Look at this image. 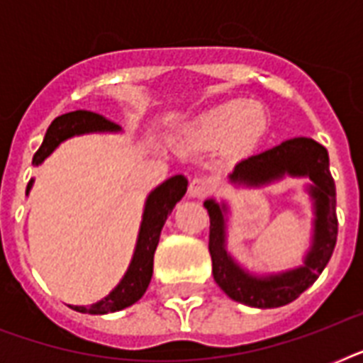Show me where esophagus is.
Instances as JSON below:
<instances>
[{
  "mask_svg": "<svg viewBox=\"0 0 363 363\" xmlns=\"http://www.w3.org/2000/svg\"><path fill=\"white\" fill-rule=\"evenodd\" d=\"M211 190H213V181L207 177H196L190 181V186H188V194L192 198H205Z\"/></svg>",
  "mask_w": 363,
  "mask_h": 363,
  "instance_id": "esophagus-1",
  "label": "esophagus"
}]
</instances>
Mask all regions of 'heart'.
<instances>
[{"label":"heart","instance_id":"obj_1","mask_svg":"<svg viewBox=\"0 0 363 363\" xmlns=\"http://www.w3.org/2000/svg\"><path fill=\"white\" fill-rule=\"evenodd\" d=\"M267 131V115L258 104L230 99L198 115L184 128L182 145L190 148H215L228 141L235 152H247Z\"/></svg>","mask_w":363,"mask_h":363}]
</instances>
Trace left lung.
Returning a JSON list of instances; mask_svg holds the SVG:
<instances>
[{"label":"left lung","mask_w":363,"mask_h":363,"mask_svg":"<svg viewBox=\"0 0 363 363\" xmlns=\"http://www.w3.org/2000/svg\"><path fill=\"white\" fill-rule=\"evenodd\" d=\"M284 177L307 179V194L313 203V233L311 247L305 252L303 264L279 273L256 275L245 269L228 252V215L226 201L209 198L203 207L209 211V252L213 259V277L226 296L248 307L273 309L292 303L318 279L332 258L337 241V216H335V182L330 173L328 150L309 137H294L264 152L241 160L228 175L235 186H267Z\"/></svg>","instance_id":"1"}]
</instances>
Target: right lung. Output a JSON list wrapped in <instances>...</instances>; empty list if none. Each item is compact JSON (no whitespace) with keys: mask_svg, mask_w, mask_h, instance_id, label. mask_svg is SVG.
Returning <instances> with one entry per match:
<instances>
[{"mask_svg":"<svg viewBox=\"0 0 363 363\" xmlns=\"http://www.w3.org/2000/svg\"><path fill=\"white\" fill-rule=\"evenodd\" d=\"M118 131H121V125L113 124L101 115H96L90 111H73V113L62 115L48 125L43 145L33 156V165H41L56 150V147H60V143L67 141L71 137L84 135V133H118ZM31 186H33V179L28 182L26 196L30 194ZM186 177L175 175L148 194L145 199L135 250L121 282L104 299H99L98 303L88 305V307L86 305H69L71 309L88 313V315H107V313L125 309L143 298V294L147 292L150 279H152L154 252L158 247L162 228L167 216L171 215V211L175 209V205L186 194Z\"/></svg>","mask_w":363,"mask_h":363,"instance_id":"obj_1","label":"right lung"}]
</instances>
